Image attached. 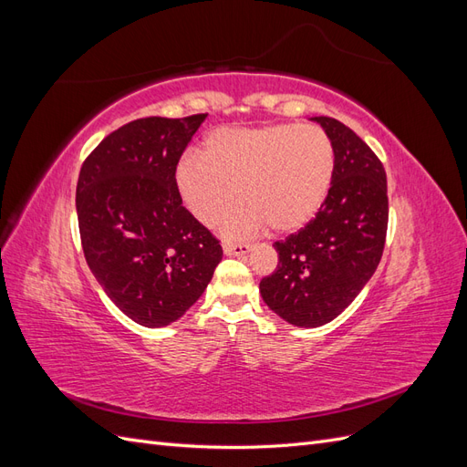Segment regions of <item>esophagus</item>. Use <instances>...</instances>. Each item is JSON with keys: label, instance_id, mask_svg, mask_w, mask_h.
<instances>
[{"label": "esophagus", "instance_id": "34e87169", "mask_svg": "<svg viewBox=\"0 0 467 467\" xmlns=\"http://www.w3.org/2000/svg\"><path fill=\"white\" fill-rule=\"evenodd\" d=\"M222 247H223L225 255H230V257L247 255V253L253 249V245H249V244H230V242H225Z\"/></svg>", "mask_w": 467, "mask_h": 467}]
</instances>
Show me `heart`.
Masks as SVG:
<instances>
[{"label":"heart","mask_w":467,"mask_h":467,"mask_svg":"<svg viewBox=\"0 0 467 467\" xmlns=\"http://www.w3.org/2000/svg\"><path fill=\"white\" fill-rule=\"evenodd\" d=\"M181 202L202 225L223 220L225 235L242 237L268 225L275 234H296L312 222L329 199L335 179V148L316 124H268L259 129L210 132L201 158L185 153L175 165Z\"/></svg>","instance_id":"1"}]
</instances>
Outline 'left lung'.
I'll use <instances>...</instances> for the list:
<instances>
[{
  "label": "left lung",
  "instance_id": "obj_1",
  "mask_svg": "<svg viewBox=\"0 0 467 467\" xmlns=\"http://www.w3.org/2000/svg\"><path fill=\"white\" fill-rule=\"evenodd\" d=\"M335 148V179L319 214L275 242L278 265L261 280L265 304L296 327H319L352 304L372 278L386 245L388 181L362 138L329 117H316Z\"/></svg>",
  "mask_w": 467,
  "mask_h": 467
}]
</instances>
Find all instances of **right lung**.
I'll use <instances>...</instances> for the list:
<instances>
[{
    "label": "right lung",
    "instance_id": "add662e5",
    "mask_svg": "<svg viewBox=\"0 0 467 467\" xmlns=\"http://www.w3.org/2000/svg\"><path fill=\"white\" fill-rule=\"evenodd\" d=\"M206 115L138 119L83 161L76 208L83 255L124 316L173 323L201 298L222 245L182 206L175 165Z\"/></svg>",
    "mask_w": 467,
    "mask_h": 467
}]
</instances>
